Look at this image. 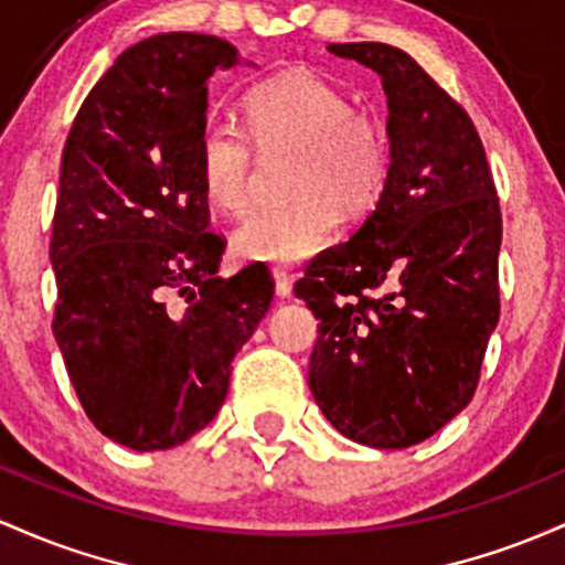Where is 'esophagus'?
Listing matches in <instances>:
<instances>
[{
  "instance_id": "34e87169",
  "label": "esophagus",
  "mask_w": 565,
  "mask_h": 565,
  "mask_svg": "<svg viewBox=\"0 0 565 565\" xmlns=\"http://www.w3.org/2000/svg\"><path fill=\"white\" fill-rule=\"evenodd\" d=\"M271 277H275V294L280 296V299H290V294H294V277L285 275L282 269L271 271Z\"/></svg>"
}]
</instances>
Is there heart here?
Instances as JSON below:
<instances>
[{"instance_id": "obj_1", "label": "heart", "mask_w": 565, "mask_h": 565, "mask_svg": "<svg viewBox=\"0 0 565 565\" xmlns=\"http://www.w3.org/2000/svg\"><path fill=\"white\" fill-rule=\"evenodd\" d=\"M243 119L245 128L211 119L198 136L202 192L221 213L250 205L256 151H294L285 173L290 202L250 213L234 232L243 262L277 269L307 262L331 243L335 211L354 218L382 198L392 168L386 128L309 68L256 82L243 98Z\"/></svg>"}]
</instances>
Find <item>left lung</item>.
Segmentation results:
<instances>
[{"label": "left lung", "instance_id": "8db88e82", "mask_svg": "<svg viewBox=\"0 0 565 565\" xmlns=\"http://www.w3.org/2000/svg\"><path fill=\"white\" fill-rule=\"evenodd\" d=\"M382 77L392 168L347 243L296 282L320 326L309 390L341 435L408 448L472 401L499 322L502 211L470 114L384 42L331 44Z\"/></svg>", "mask_w": 565, "mask_h": 565}]
</instances>
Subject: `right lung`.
Listing matches in <instances>:
<instances>
[{
    "instance_id": "add662e5",
    "label": "right lung",
    "mask_w": 565,
    "mask_h": 565,
    "mask_svg": "<svg viewBox=\"0 0 565 565\" xmlns=\"http://www.w3.org/2000/svg\"><path fill=\"white\" fill-rule=\"evenodd\" d=\"M237 63L221 36L173 31L125 50L79 106L53 215V333L87 419L132 451L213 422L232 360L275 296L264 264L218 277L198 175L207 79Z\"/></svg>"
}]
</instances>
